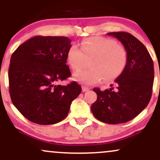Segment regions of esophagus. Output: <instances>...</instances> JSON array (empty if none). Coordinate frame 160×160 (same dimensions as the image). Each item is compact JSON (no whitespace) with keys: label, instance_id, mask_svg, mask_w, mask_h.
Listing matches in <instances>:
<instances>
[{"label":"esophagus","instance_id":"obj_1","mask_svg":"<svg viewBox=\"0 0 160 160\" xmlns=\"http://www.w3.org/2000/svg\"><path fill=\"white\" fill-rule=\"evenodd\" d=\"M89 90V88L88 87H86V86H82V91L83 92H87Z\"/></svg>","mask_w":160,"mask_h":160}]
</instances>
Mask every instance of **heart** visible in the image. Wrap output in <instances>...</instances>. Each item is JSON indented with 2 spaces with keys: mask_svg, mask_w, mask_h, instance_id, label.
Listing matches in <instances>:
<instances>
[{
  "mask_svg": "<svg viewBox=\"0 0 160 160\" xmlns=\"http://www.w3.org/2000/svg\"><path fill=\"white\" fill-rule=\"evenodd\" d=\"M92 59L91 69L77 71L73 78L86 85L98 83L104 78L111 80L122 72L127 62V53L115 40L103 37H92L82 40L81 48L71 46L67 53L68 62L74 71L85 65L86 59Z\"/></svg>",
  "mask_w": 160,
  "mask_h": 160,
  "instance_id": "heart-1",
  "label": "heart"
}]
</instances>
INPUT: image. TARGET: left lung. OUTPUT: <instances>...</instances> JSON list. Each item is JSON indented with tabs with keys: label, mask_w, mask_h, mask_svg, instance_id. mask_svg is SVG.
<instances>
[{
	"label": "left lung",
	"mask_w": 160,
	"mask_h": 160,
	"mask_svg": "<svg viewBox=\"0 0 160 160\" xmlns=\"http://www.w3.org/2000/svg\"><path fill=\"white\" fill-rule=\"evenodd\" d=\"M124 46L127 62L122 74L109 89L94 88L97 100L91 106L96 119L108 124L126 122L137 117L152 95L154 68L150 53L142 43L127 32H110Z\"/></svg>",
	"instance_id": "1"
}]
</instances>
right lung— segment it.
<instances>
[{"label":"right lung","mask_w":160,"mask_h":160,"mask_svg":"<svg viewBox=\"0 0 160 160\" xmlns=\"http://www.w3.org/2000/svg\"><path fill=\"white\" fill-rule=\"evenodd\" d=\"M71 40L66 37L36 36L12 53L9 86L12 104L34 123L51 125L67 117L82 88L74 81L57 85L71 76L66 65Z\"/></svg>","instance_id":"right-lung-1"}]
</instances>
